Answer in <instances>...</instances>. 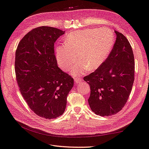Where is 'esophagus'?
Masks as SVG:
<instances>
[{
	"instance_id": "1",
	"label": "esophagus",
	"mask_w": 149,
	"mask_h": 149,
	"mask_svg": "<svg viewBox=\"0 0 149 149\" xmlns=\"http://www.w3.org/2000/svg\"><path fill=\"white\" fill-rule=\"evenodd\" d=\"M74 82L75 84H78L81 82V79L78 77H75L74 78Z\"/></svg>"
}]
</instances>
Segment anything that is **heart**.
<instances>
[{"mask_svg":"<svg viewBox=\"0 0 149 149\" xmlns=\"http://www.w3.org/2000/svg\"><path fill=\"white\" fill-rule=\"evenodd\" d=\"M115 42L114 34L107 28H91L68 34L65 45L56 49L59 66L68 71L73 66L78 55L79 62L71 70L73 76L97 70L108 58Z\"/></svg>","mask_w":149,"mask_h":149,"instance_id":"1","label":"heart"}]
</instances>
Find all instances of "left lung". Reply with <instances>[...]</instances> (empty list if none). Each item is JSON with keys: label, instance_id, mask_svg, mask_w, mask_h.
Masks as SVG:
<instances>
[{"label": "left lung", "instance_id": "1", "mask_svg": "<svg viewBox=\"0 0 149 149\" xmlns=\"http://www.w3.org/2000/svg\"><path fill=\"white\" fill-rule=\"evenodd\" d=\"M115 33L116 41L107 59L83 78L90 86L88 102L91 110L102 116L113 115L122 109L134 81L135 61L131 45L123 34Z\"/></svg>", "mask_w": 149, "mask_h": 149}]
</instances>
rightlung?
I'll use <instances>...</instances> for the list:
<instances>
[{
    "label": "right lung",
    "instance_id": "1",
    "mask_svg": "<svg viewBox=\"0 0 149 149\" xmlns=\"http://www.w3.org/2000/svg\"><path fill=\"white\" fill-rule=\"evenodd\" d=\"M65 31L49 26L35 28L20 41L15 72L20 92L30 109L40 117L53 119L65 110L74 84L58 66L54 42Z\"/></svg>",
    "mask_w": 149,
    "mask_h": 149
}]
</instances>
